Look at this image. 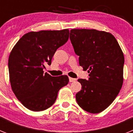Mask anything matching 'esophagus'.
<instances>
[{"label": "esophagus", "mask_w": 133, "mask_h": 133, "mask_svg": "<svg viewBox=\"0 0 133 133\" xmlns=\"http://www.w3.org/2000/svg\"><path fill=\"white\" fill-rule=\"evenodd\" d=\"M76 81V78H71V77H69V81H70V83H72V82H75Z\"/></svg>", "instance_id": "esophagus-1"}]
</instances>
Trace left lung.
<instances>
[{"mask_svg":"<svg viewBox=\"0 0 133 133\" xmlns=\"http://www.w3.org/2000/svg\"><path fill=\"white\" fill-rule=\"evenodd\" d=\"M70 39L79 64L88 70L89 79L79 78L78 104L90 113H99L117 97L123 83L124 58L112 34L95 29H72Z\"/></svg>","mask_w":133,"mask_h":133,"instance_id":"left-lung-1","label":"left lung"}]
</instances>
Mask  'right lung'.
<instances>
[{
    "label": "right lung",
    "instance_id": "right-lung-1",
    "mask_svg": "<svg viewBox=\"0 0 133 133\" xmlns=\"http://www.w3.org/2000/svg\"><path fill=\"white\" fill-rule=\"evenodd\" d=\"M69 30L30 32L12 50L9 70L12 90L28 109L41 111L55 103L59 89L69 83L66 75L52 77L43 69L51 64L56 50L69 40Z\"/></svg>",
    "mask_w": 133,
    "mask_h": 133
}]
</instances>
